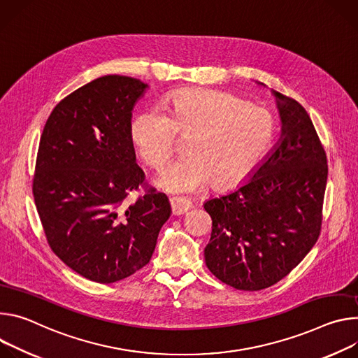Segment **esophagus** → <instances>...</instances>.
Listing matches in <instances>:
<instances>
[{
  "label": "esophagus",
  "mask_w": 358,
  "mask_h": 358,
  "mask_svg": "<svg viewBox=\"0 0 358 358\" xmlns=\"http://www.w3.org/2000/svg\"><path fill=\"white\" fill-rule=\"evenodd\" d=\"M169 202L172 208V215H176V216L183 215L192 209V203L185 199H180V197H171Z\"/></svg>",
  "instance_id": "34e87169"
}]
</instances>
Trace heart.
<instances>
[{
    "label": "heart",
    "mask_w": 358,
    "mask_h": 358,
    "mask_svg": "<svg viewBox=\"0 0 358 358\" xmlns=\"http://www.w3.org/2000/svg\"><path fill=\"white\" fill-rule=\"evenodd\" d=\"M161 110L136 113L131 141L152 168H162L175 148V136H189L185 157L169 164L153 183L173 194L201 192L210 183L229 189L246 179L271 149L275 117L266 108L229 92L183 90L161 101Z\"/></svg>",
    "instance_id": "1"
}]
</instances>
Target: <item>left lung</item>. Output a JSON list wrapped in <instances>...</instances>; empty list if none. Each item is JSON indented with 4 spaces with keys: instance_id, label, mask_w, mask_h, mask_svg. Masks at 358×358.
I'll return each mask as SVG.
<instances>
[{
    "instance_id": "8db88e82",
    "label": "left lung",
    "mask_w": 358,
    "mask_h": 358,
    "mask_svg": "<svg viewBox=\"0 0 358 358\" xmlns=\"http://www.w3.org/2000/svg\"><path fill=\"white\" fill-rule=\"evenodd\" d=\"M271 94L280 139L248 182L203 203L212 217L206 266L223 283L246 292L280 282L311 250L322 229L326 152L306 109Z\"/></svg>"
}]
</instances>
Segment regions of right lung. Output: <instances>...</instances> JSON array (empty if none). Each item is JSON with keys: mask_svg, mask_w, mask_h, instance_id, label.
<instances>
[{"mask_svg": "<svg viewBox=\"0 0 358 358\" xmlns=\"http://www.w3.org/2000/svg\"><path fill=\"white\" fill-rule=\"evenodd\" d=\"M148 84L105 75L64 98L39 141L32 185L52 252L96 283L127 279L149 263L171 216L165 193L148 190L129 135L132 110Z\"/></svg>", "mask_w": 358, "mask_h": 358, "instance_id": "right-lung-1", "label": "right lung"}]
</instances>
